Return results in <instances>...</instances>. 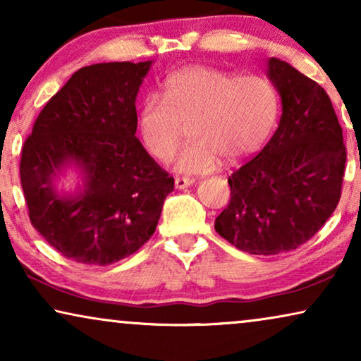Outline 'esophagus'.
I'll return each mask as SVG.
<instances>
[{"label": "esophagus", "mask_w": 361, "mask_h": 361, "mask_svg": "<svg viewBox=\"0 0 361 361\" xmlns=\"http://www.w3.org/2000/svg\"><path fill=\"white\" fill-rule=\"evenodd\" d=\"M194 179H190V177H176L174 184H176V189H187V187H190L192 184H194Z\"/></svg>", "instance_id": "obj_1"}]
</instances>
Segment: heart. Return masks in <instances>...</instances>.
Returning a JSON list of instances; mask_svg holds the SVG:
<instances>
[{
  "label": "heart",
  "mask_w": 361,
  "mask_h": 361,
  "mask_svg": "<svg viewBox=\"0 0 361 361\" xmlns=\"http://www.w3.org/2000/svg\"><path fill=\"white\" fill-rule=\"evenodd\" d=\"M279 110L269 78L189 66L166 78L164 95L142 100L137 126L147 151L159 161L174 154L189 128L192 141L174 167L184 174H205L221 159L236 162L258 151L278 125Z\"/></svg>",
  "instance_id": "obj_1"
}]
</instances>
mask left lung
<instances>
[{"mask_svg": "<svg viewBox=\"0 0 361 361\" xmlns=\"http://www.w3.org/2000/svg\"><path fill=\"white\" fill-rule=\"evenodd\" d=\"M283 105L268 145L228 177L230 204L215 230L251 255H278L312 238L337 209L347 161L332 102L312 78L271 57Z\"/></svg>", "mask_w": 361, "mask_h": 361, "instance_id": "1", "label": "left lung"}]
</instances>
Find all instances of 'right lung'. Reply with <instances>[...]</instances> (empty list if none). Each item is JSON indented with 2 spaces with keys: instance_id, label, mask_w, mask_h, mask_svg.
Here are the masks:
<instances>
[{
  "instance_id": "right-lung-1",
  "label": "right lung",
  "mask_w": 361,
  "mask_h": 361,
  "mask_svg": "<svg viewBox=\"0 0 361 361\" xmlns=\"http://www.w3.org/2000/svg\"><path fill=\"white\" fill-rule=\"evenodd\" d=\"M152 61L82 67L39 113L21 152L29 220L68 259L106 266L154 233L174 179L135 136L136 97ZM77 166L82 184L61 195L55 182Z\"/></svg>"
}]
</instances>
